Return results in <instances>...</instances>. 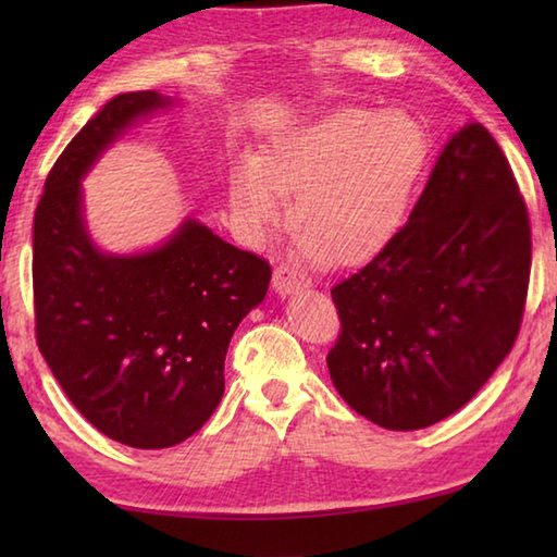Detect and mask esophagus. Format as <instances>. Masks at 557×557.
Masks as SVG:
<instances>
[{
    "label": "esophagus",
    "instance_id": "esophagus-1",
    "mask_svg": "<svg viewBox=\"0 0 557 557\" xmlns=\"http://www.w3.org/2000/svg\"><path fill=\"white\" fill-rule=\"evenodd\" d=\"M309 285H312V282H309L305 272H299L292 265H280V268H275V272H272V289H275L282 297L297 295V292L307 289Z\"/></svg>",
    "mask_w": 557,
    "mask_h": 557
}]
</instances>
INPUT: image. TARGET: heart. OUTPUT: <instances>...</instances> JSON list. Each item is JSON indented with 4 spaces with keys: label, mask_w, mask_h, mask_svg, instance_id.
I'll return each instance as SVG.
<instances>
[{
    "label": "heart",
    "mask_w": 557,
    "mask_h": 557,
    "mask_svg": "<svg viewBox=\"0 0 557 557\" xmlns=\"http://www.w3.org/2000/svg\"><path fill=\"white\" fill-rule=\"evenodd\" d=\"M430 157V135L405 110L344 108L277 132L262 152L231 166L235 228L260 245L285 221L299 245L326 265L371 260L393 240Z\"/></svg>",
    "instance_id": "heart-1"
}]
</instances>
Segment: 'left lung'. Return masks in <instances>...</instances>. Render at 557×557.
I'll return each mask as SVG.
<instances>
[{
    "mask_svg": "<svg viewBox=\"0 0 557 557\" xmlns=\"http://www.w3.org/2000/svg\"><path fill=\"white\" fill-rule=\"evenodd\" d=\"M531 225L508 159L467 122L437 157L408 223L332 289L338 395L385 430H422L474 398L521 329Z\"/></svg>",
    "mask_w": 557,
    "mask_h": 557,
    "instance_id": "1",
    "label": "left lung"
}]
</instances>
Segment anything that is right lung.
Masks as SVG:
<instances>
[{"instance_id": "add662e5", "label": "right lung", "mask_w": 557, "mask_h": 557, "mask_svg": "<svg viewBox=\"0 0 557 557\" xmlns=\"http://www.w3.org/2000/svg\"><path fill=\"white\" fill-rule=\"evenodd\" d=\"M174 106L122 92L86 122L34 215L36 342L63 393L102 435L174 447L223 398L231 336L268 295L270 265L186 215L164 243L115 256L90 238L83 178L139 120Z\"/></svg>"}]
</instances>
